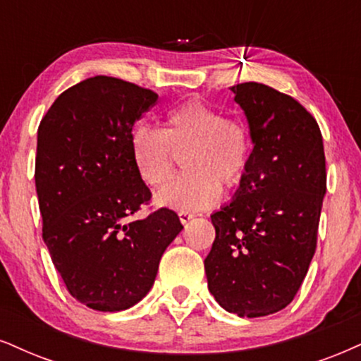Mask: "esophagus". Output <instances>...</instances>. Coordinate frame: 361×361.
<instances>
[{
  "instance_id": "esophagus-1",
  "label": "esophagus",
  "mask_w": 361,
  "mask_h": 361,
  "mask_svg": "<svg viewBox=\"0 0 361 361\" xmlns=\"http://www.w3.org/2000/svg\"><path fill=\"white\" fill-rule=\"evenodd\" d=\"M179 219L182 224H188L190 219H194V214L189 211H179Z\"/></svg>"
}]
</instances>
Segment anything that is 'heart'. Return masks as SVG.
<instances>
[{"label": "heart", "instance_id": "obj_1", "mask_svg": "<svg viewBox=\"0 0 361 361\" xmlns=\"http://www.w3.org/2000/svg\"><path fill=\"white\" fill-rule=\"evenodd\" d=\"M132 157L142 180L162 188L184 157L185 173L157 194L160 206L201 211L217 202L221 185L235 188L243 180L251 157L246 126L224 118L216 106L188 100L167 115L166 128L140 126L132 133Z\"/></svg>", "mask_w": 361, "mask_h": 361}]
</instances>
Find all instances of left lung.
Wrapping results in <instances>:
<instances>
[{
  "label": "left lung",
  "mask_w": 361,
  "mask_h": 361,
  "mask_svg": "<svg viewBox=\"0 0 361 361\" xmlns=\"http://www.w3.org/2000/svg\"><path fill=\"white\" fill-rule=\"evenodd\" d=\"M252 140L247 171L229 204L211 216L207 286L238 317L286 308L317 249L326 164L317 120L293 97L256 82L231 87Z\"/></svg>",
  "instance_id": "obj_1"
}]
</instances>
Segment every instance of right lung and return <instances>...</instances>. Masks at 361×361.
Segmentation results:
<instances>
[{"instance_id": "add662e5", "label": "right lung", "mask_w": 361, "mask_h": 361, "mask_svg": "<svg viewBox=\"0 0 361 361\" xmlns=\"http://www.w3.org/2000/svg\"><path fill=\"white\" fill-rule=\"evenodd\" d=\"M157 99L97 75L61 93L39 122L35 184L43 241L70 295L92 310L139 303L182 231L166 207L130 219L152 195L133 162L132 128Z\"/></svg>"}]
</instances>
